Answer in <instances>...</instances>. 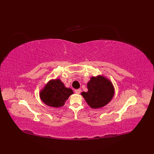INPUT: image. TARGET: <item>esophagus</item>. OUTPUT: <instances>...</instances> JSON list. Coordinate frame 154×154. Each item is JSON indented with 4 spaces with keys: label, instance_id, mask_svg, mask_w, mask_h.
Wrapping results in <instances>:
<instances>
[{
    "label": "esophagus",
    "instance_id": "1",
    "mask_svg": "<svg viewBox=\"0 0 154 154\" xmlns=\"http://www.w3.org/2000/svg\"><path fill=\"white\" fill-rule=\"evenodd\" d=\"M81 89H76L75 90V93L76 94H79L81 93Z\"/></svg>",
    "mask_w": 154,
    "mask_h": 154
}]
</instances>
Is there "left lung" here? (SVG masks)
<instances>
[{
    "instance_id": "1",
    "label": "left lung",
    "mask_w": 154,
    "mask_h": 154,
    "mask_svg": "<svg viewBox=\"0 0 154 154\" xmlns=\"http://www.w3.org/2000/svg\"><path fill=\"white\" fill-rule=\"evenodd\" d=\"M88 92L81 93L88 104L93 109L103 107L114 96V87L110 81L101 76L91 77L87 84Z\"/></svg>"
}]
</instances>
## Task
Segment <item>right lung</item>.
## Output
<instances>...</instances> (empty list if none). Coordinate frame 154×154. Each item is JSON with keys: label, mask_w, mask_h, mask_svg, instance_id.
Masks as SVG:
<instances>
[{"label": "right lung", "mask_w": 154, "mask_h": 154, "mask_svg": "<svg viewBox=\"0 0 154 154\" xmlns=\"http://www.w3.org/2000/svg\"><path fill=\"white\" fill-rule=\"evenodd\" d=\"M73 91L66 88L60 79L49 82L40 92V98L47 105L52 107H60L65 104Z\"/></svg>", "instance_id": "right-lung-1"}]
</instances>
